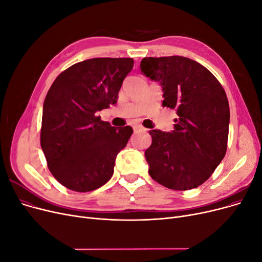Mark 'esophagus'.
Here are the masks:
<instances>
[{
    "label": "esophagus",
    "mask_w": 262,
    "mask_h": 262,
    "mask_svg": "<svg viewBox=\"0 0 262 262\" xmlns=\"http://www.w3.org/2000/svg\"><path fill=\"white\" fill-rule=\"evenodd\" d=\"M133 130H134V132H145L146 131V129L144 127L140 126V124H135V126L133 127Z\"/></svg>",
    "instance_id": "34e87169"
}]
</instances>
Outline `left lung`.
I'll use <instances>...</instances> for the list:
<instances>
[{
  "label": "left lung",
  "instance_id": "left-lung-1",
  "mask_svg": "<svg viewBox=\"0 0 262 262\" xmlns=\"http://www.w3.org/2000/svg\"><path fill=\"white\" fill-rule=\"evenodd\" d=\"M141 71L159 82L163 106L176 111L173 130H151L145 151L149 175L176 191L197 188L225 157L230 112L221 83L206 67L183 56L145 57Z\"/></svg>",
  "mask_w": 262,
  "mask_h": 262
}]
</instances>
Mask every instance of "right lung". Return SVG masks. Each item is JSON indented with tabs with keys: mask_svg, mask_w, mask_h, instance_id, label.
I'll return each instance as SVG.
<instances>
[{
	"mask_svg": "<svg viewBox=\"0 0 262 262\" xmlns=\"http://www.w3.org/2000/svg\"><path fill=\"white\" fill-rule=\"evenodd\" d=\"M132 58L97 57L61 72L46 96L40 145L55 179L76 192H91L113 176L131 127H112L97 116L116 104Z\"/></svg>",
	"mask_w": 262,
	"mask_h": 262,
	"instance_id": "right-lung-1",
	"label": "right lung"
}]
</instances>
